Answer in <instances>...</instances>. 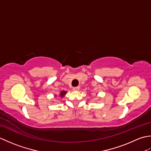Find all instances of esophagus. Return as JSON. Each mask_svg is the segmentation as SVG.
Wrapping results in <instances>:
<instances>
[{
    "label": "esophagus",
    "instance_id": "esophagus-1",
    "mask_svg": "<svg viewBox=\"0 0 151 151\" xmlns=\"http://www.w3.org/2000/svg\"><path fill=\"white\" fill-rule=\"evenodd\" d=\"M79 89H80L79 86H76V87H74V88H73V89L74 91H78Z\"/></svg>",
    "mask_w": 151,
    "mask_h": 151
}]
</instances>
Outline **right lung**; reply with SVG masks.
<instances>
[{
  "label": "right lung",
  "mask_w": 151,
  "mask_h": 151,
  "mask_svg": "<svg viewBox=\"0 0 151 151\" xmlns=\"http://www.w3.org/2000/svg\"><path fill=\"white\" fill-rule=\"evenodd\" d=\"M66 94V92L65 91H62V92L60 93V97H64V95H65Z\"/></svg>",
  "instance_id": "obj_1"
}]
</instances>
